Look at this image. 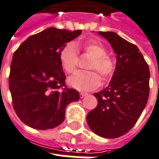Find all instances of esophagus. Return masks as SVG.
Masks as SVG:
<instances>
[{
	"label": "esophagus",
	"mask_w": 159,
	"mask_h": 159,
	"mask_svg": "<svg viewBox=\"0 0 159 159\" xmlns=\"http://www.w3.org/2000/svg\"><path fill=\"white\" fill-rule=\"evenodd\" d=\"M88 95V94H87L86 92H80V96H81V98L85 97V96H86V95Z\"/></svg>",
	"instance_id": "esophagus-1"
}]
</instances>
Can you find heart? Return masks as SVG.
I'll list each match as a JSON object with an SVG mask.
<instances>
[{"mask_svg": "<svg viewBox=\"0 0 159 159\" xmlns=\"http://www.w3.org/2000/svg\"><path fill=\"white\" fill-rule=\"evenodd\" d=\"M78 50L92 58L88 65V69L96 71L103 78L108 80L115 71V62L113 58L107 55L105 46L96 40H87L83 42L68 43L59 53V61L62 68L68 73H74L77 67ZM94 71L78 72L68 77V83L79 91H91L100 85V77Z\"/></svg>", "mask_w": 159, "mask_h": 159, "instance_id": "b5f03b06", "label": "heart"}]
</instances>
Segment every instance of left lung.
<instances>
[{
  "label": "left lung",
  "mask_w": 159,
  "mask_h": 159,
  "mask_svg": "<svg viewBox=\"0 0 159 159\" xmlns=\"http://www.w3.org/2000/svg\"><path fill=\"white\" fill-rule=\"evenodd\" d=\"M111 44L117 64L109 85L95 93L98 104L89 112L86 122L101 137L117 138L136 123L149 95V65L136 46L113 32H99Z\"/></svg>",
  "instance_id": "1"
}]
</instances>
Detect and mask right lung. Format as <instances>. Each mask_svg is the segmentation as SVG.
<instances>
[{
  "label": "right lung",
  "mask_w": 159,
  "mask_h": 159,
  "mask_svg": "<svg viewBox=\"0 0 159 159\" xmlns=\"http://www.w3.org/2000/svg\"><path fill=\"white\" fill-rule=\"evenodd\" d=\"M81 33L46 28L28 37L14 53L9 87L14 109L24 124L37 130L55 128L65 119L67 105L79 100V92L65 85L59 53Z\"/></svg>",
  "instance_id": "add662e5"
}]
</instances>
